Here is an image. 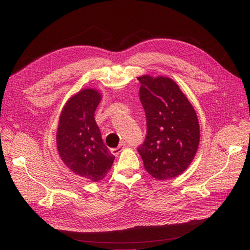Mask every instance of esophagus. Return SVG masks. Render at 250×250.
I'll list each match as a JSON object with an SVG mask.
<instances>
[{"label": "esophagus", "instance_id": "1", "mask_svg": "<svg viewBox=\"0 0 250 250\" xmlns=\"http://www.w3.org/2000/svg\"><path fill=\"white\" fill-rule=\"evenodd\" d=\"M125 147H126V143H125V142L121 143L117 148H112V149H111V153H112L113 155H118V154L121 152V151H122Z\"/></svg>", "mask_w": 250, "mask_h": 250}]
</instances>
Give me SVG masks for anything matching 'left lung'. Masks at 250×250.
<instances>
[{
	"label": "left lung",
	"instance_id": "8db88e82",
	"mask_svg": "<svg viewBox=\"0 0 250 250\" xmlns=\"http://www.w3.org/2000/svg\"><path fill=\"white\" fill-rule=\"evenodd\" d=\"M140 100L146 113L147 134L138 151L146 171L166 180L183 173L197 152V115L179 86L168 77L138 78Z\"/></svg>",
	"mask_w": 250,
	"mask_h": 250
}]
</instances>
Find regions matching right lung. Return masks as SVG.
Returning a JSON list of instances; mask_svg holds the SVG:
<instances>
[{"instance_id":"obj_1","label":"right lung","mask_w":250,"mask_h":250,"mask_svg":"<svg viewBox=\"0 0 250 250\" xmlns=\"http://www.w3.org/2000/svg\"><path fill=\"white\" fill-rule=\"evenodd\" d=\"M100 100L101 95L93 88L73 96L60 113L56 134L58 152L66 167L95 183L106 175L115 160L94 118Z\"/></svg>"}]
</instances>
